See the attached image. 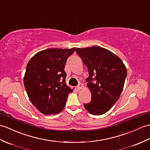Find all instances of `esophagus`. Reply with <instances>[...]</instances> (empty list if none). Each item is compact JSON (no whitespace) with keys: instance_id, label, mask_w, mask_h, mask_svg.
<instances>
[{"instance_id":"34e87169","label":"esophagus","mask_w":150,"mask_h":150,"mask_svg":"<svg viewBox=\"0 0 150 150\" xmlns=\"http://www.w3.org/2000/svg\"><path fill=\"white\" fill-rule=\"evenodd\" d=\"M83 88V85L82 84V83H79V84L76 86V89H77L78 90H81Z\"/></svg>"}]
</instances>
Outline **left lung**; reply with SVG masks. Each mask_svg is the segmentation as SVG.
Segmentation results:
<instances>
[{
    "label": "left lung",
    "instance_id": "1",
    "mask_svg": "<svg viewBox=\"0 0 150 150\" xmlns=\"http://www.w3.org/2000/svg\"><path fill=\"white\" fill-rule=\"evenodd\" d=\"M75 50L89 74L86 81L91 100L83 106L93 115L105 114L117 102L123 91L127 74L126 67L116 54L101 47L76 48Z\"/></svg>",
    "mask_w": 150,
    "mask_h": 150
}]
</instances>
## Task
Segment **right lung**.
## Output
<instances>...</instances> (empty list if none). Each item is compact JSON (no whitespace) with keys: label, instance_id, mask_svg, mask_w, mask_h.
<instances>
[{"label":"right lung","instance_id":"1","mask_svg":"<svg viewBox=\"0 0 150 150\" xmlns=\"http://www.w3.org/2000/svg\"><path fill=\"white\" fill-rule=\"evenodd\" d=\"M75 50L48 48L38 52L27 63L23 79L26 92L34 107L45 115L61 112L73 91L66 83L64 69Z\"/></svg>","mask_w":150,"mask_h":150}]
</instances>
